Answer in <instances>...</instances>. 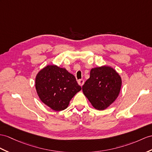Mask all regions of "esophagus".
Wrapping results in <instances>:
<instances>
[{
	"instance_id": "1",
	"label": "esophagus",
	"mask_w": 152,
	"mask_h": 152,
	"mask_svg": "<svg viewBox=\"0 0 152 152\" xmlns=\"http://www.w3.org/2000/svg\"><path fill=\"white\" fill-rule=\"evenodd\" d=\"M84 83V80L83 79H80L78 80V84L80 85V86H83Z\"/></svg>"
}]
</instances>
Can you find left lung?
<instances>
[{
	"instance_id": "8db88e82",
	"label": "left lung",
	"mask_w": 152,
	"mask_h": 152,
	"mask_svg": "<svg viewBox=\"0 0 152 152\" xmlns=\"http://www.w3.org/2000/svg\"><path fill=\"white\" fill-rule=\"evenodd\" d=\"M121 86L122 79L116 70L111 66H102L91 69L83 91L95 109L104 110L117 99Z\"/></svg>"
}]
</instances>
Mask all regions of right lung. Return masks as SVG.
Returning a JSON list of instances; mask_svg holds the SVG:
<instances>
[{
    "instance_id": "add662e5",
    "label": "right lung",
    "mask_w": 152,
    "mask_h": 152,
    "mask_svg": "<svg viewBox=\"0 0 152 152\" xmlns=\"http://www.w3.org/2000/svg\"><path fill=\"white\" fill-rule=\"evenodd\" d=\"M35 88L40 101L56 112L67 108L73 96L81 90L74 75L56 65L40 70L35 77Z\"/></svg>"
}]
</instances>
